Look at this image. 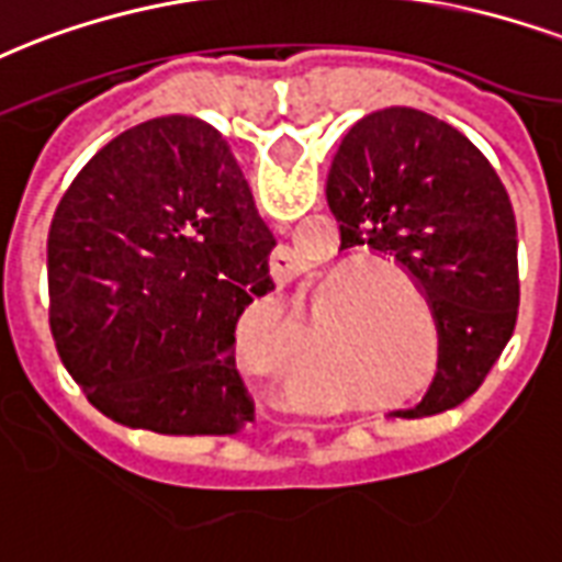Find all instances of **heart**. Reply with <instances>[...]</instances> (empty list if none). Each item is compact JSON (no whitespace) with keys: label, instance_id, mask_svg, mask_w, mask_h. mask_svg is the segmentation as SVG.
Returning <instances> with one entry per match:
<instances>
[{"label":"heart","instance_id":"b5f03b06","mask_svg":"<svg viewBox=\"0 0 562 562\" xmlns=\"http://www.w3.org/2000/svg\"><path fill=\"white\" fill-rule=\"evenodd\" d=\"M333 271L315 277L310 289H315ZM374 280H397L409 285L413 277L397 268H353L315 291L310 310L315 315L321 345L336 350L357 389H362L366 395H397L427 371L430 338H427L422 315L409 303L404 289L395 282ZM345 288L351 291L345 292ZM336 290H341L342 294L337 295ZM329 293L337 297L329 299ZM418 297L434 318L430 300L424 294ZM430 380H436V371ZM310 404L327 406L333 401L324 395H310Z\"/></svg>","mask_w":562,"mask_h":562}]
</instances>
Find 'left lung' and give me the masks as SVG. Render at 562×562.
Here are the masks:
<instances>
[{"instance_id": "8db88e82", "label": "left lung", "mask_w": 562, "mask_h": 562, "mask_svg": "<svg viewBox=\"0 0 562 562\" xmlns=\"http://www.w3.org/2000/svg\"><path fill=\"white\" fill-rule=\"evenodd\" d=\"M341 250L395 259L430 300L439 371L422 418L477 392L519 315L516 214L481 149L418 109L371 111L348 128L327 177Z\"/></svg>"}]
</instances>
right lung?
<instances>
[{
  "instance_id": "1",
  "label": "right lung",
  "mask_w": 562,
  "mask_h": 562,
  "mask_svg": "<svg viewBox=\"0 0 562 562\" xmlns=\"http://www.w3.org/2000/svg\"><path fill=\"white\" fill-rule=\"evenodd\" d=\"M273 244L217 128L182 114L126 128L81 167L49 226L64 368L111 422L238 434L252 397L235 324L273 289Z\"/></svg>"
}]
</instances>
